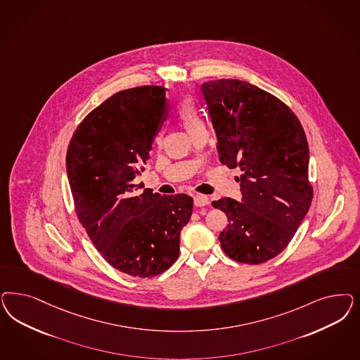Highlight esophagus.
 Segmentation results:
<instances>
[{
    "label": "esophagus",
    "mask_w": 360,
    "mask_h": 360,
    "mask_svg": "<svg viewBox=\"0 0 360 360\" xmlns=\"http://www.w3.org/2000/svg\"><path fill=\"white\" fill-rule=\"evenodd\" d=\"M193 202H195L196 207H205L209 204V198L204 196V195H195Z\"/></svg>",
    "instance_id": "esophagus-1"
}]
</instances>
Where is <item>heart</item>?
Listing matches in <instances>:
<instances>
[{
  "mask_svg": "<svg viewBox=\"0 0 360 360\" xmlns=\"http://www.w3.org/2000/svg\"><path fill=\"white\" fill-rule=\"evenodd\" d=\"M176 112L191 134L195 132L198 128L204 127V119L200 114L198 105L192 99H189V98L183 99L177 105Z\"/></svg>",
  "mask_w": 360,
  "mask_h": 360,
  "instance_id": "obj_1",
  "label": "heart"
}]
</instances>
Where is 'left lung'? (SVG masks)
<instances>
[{
	"mask_svg": "<svg viewBox=\"0 0 360 360\" xmlns=\"http://www.w3.org/2000/svg\"><path fill=\"white\" fill-rule=\"evenodd\" d=\"M201 90L220 162L241 169V201L212 202L229 221L221 248L243 264L266 262L289 245L311 205L304 131L282 101L248 82H205Z\"/></svg>",
	"mask_w": 360,
	"mask_h": 360,
	"instance_id": "obj_1",
	"label": "left lung"
}]
</instances>
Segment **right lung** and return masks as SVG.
I'll use <instances>...</instances> for the list:
<instances>
[{
  "instance_id": "1",
  "label": "right lung",
  "mask_w": 360,
  "mask_h": 360,
  "mask_svg": "<svg viewBox=\"0 0 360 360\" xmlns=\"http://www.w3.org/2000/svg\"><path fill=\"white\" fill-rule=\"evenodd\" d=\"M165 110L162 86L114 94L82 120L66 155L75 212L90 240L111 266L140 278L172 266L193 208L186 193L162 198L134 183Z\"/></svg>"
}]
</instances>
